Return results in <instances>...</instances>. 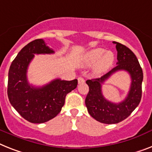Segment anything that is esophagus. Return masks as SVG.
<instances>
[{
	"label": "esophagus",
	"instance_id": "1",
	"mask_svg": "<svg viewBox=\"0 0 152 152\" xmlns=\"http://www.w3.org/2000/svg\"><path fill=\"white\" fill-rule=\"evenodd\" d=\"M77 81H78V84H81V83H84V82H85V79H84L82 77H78V78H77Z\"/></svg>",
	"mask_w": 152,
	"mask_h": 152
}]
</instances>
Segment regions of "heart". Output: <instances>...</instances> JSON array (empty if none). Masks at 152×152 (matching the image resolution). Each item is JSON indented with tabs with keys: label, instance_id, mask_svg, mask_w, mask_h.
<instances>
[{
	"label": "heart",
	"instance_id": "b5f03b06",
	"mask_svg": "<svg viewBox=\"0 0 152 152\" xmlns=\"http://www.w3.org/2000/svg\"><path fill=\"white\" fill-rule=\"evenodd\" d=\"M113 60V53L110 51H106L102 48L91 50L85 56V63L87 65H92L96 63L95 66L96 73L106 71L112 65Z\"/></svg>",
	"mask_w": 152,
	"mask_h": 152
}]
</instances>
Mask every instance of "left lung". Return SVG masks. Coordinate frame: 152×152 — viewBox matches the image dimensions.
<instances>
[{"label":"left lung","instance_id":"left-lung-1","mask_svg":"<svg viewBox=\"0 0 152 152\" xmlns=\"http://www.w3.org/2000/svg\"><path fill=\"white\" fill-rule=\"evenodd\" d=\"M117 50L116 66L99 78L87 80L89 91L85 99V105L89 114L102 124H118L130 116L138 106L142 94L143 71L135 54L128 47L113 42ZM126 70L131 75L132 84L128 96L124 101L114 104L104 97L101 85L115 72Z\"/></svg>","mask_w":152,"mask_h":152}]
</instances>
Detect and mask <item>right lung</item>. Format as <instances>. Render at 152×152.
I'll use <instances>...</instances> for the list:
<instances>
[{
	"instance_id": "1",
	"label": "right lung",
	"mask_w": 152,
	"mask_h": 152,
	"mask_svg": "<svg viewBox=\"0 0 152 152\" xmlns=\"http://www.w3.org/2000/svg\"><path fill=\"white\" fill-rule=\"evenodd\" d=\"M54 51L42 39L24 46L10 66L7 96L10 103L25 120L33 124L47 122L61 111L67 94L76 88L77 80L56 78L42 87L29 85L27 70L34 54H50Z\"/></svg>"
}]
</instances>
